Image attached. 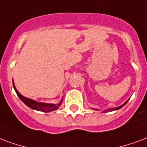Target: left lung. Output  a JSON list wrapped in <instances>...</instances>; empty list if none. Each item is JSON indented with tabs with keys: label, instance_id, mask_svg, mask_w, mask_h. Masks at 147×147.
I'll return each instance as SVG.
<instances>
[{
	"label": "left lung",
	"instance_id": "left-lung-1",
	"mask_svg": "<svg viewBox=\"0 0 147 147\" xmlns=\"http://www.w3.org/2000/svg\"><path fill=\"white\" fill-rule=\"evenodd\" d=\"M128 100H129V98H128V100H127V101L125 102V103H123V104L121 105V106H120V107H115V108H110V109H107V110H103V111H102V112H107V111H113V110H119V109H121V107H124V106H125V104H126V103H127V102H128ZM94 110H98V109H94Z\"/></svg>",
	"mask_w": 147,
	"mask_h": 147
}]
</instances>
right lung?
<instances>
[{"label":"right lung","instance_id":"right-lung-1","mask_svg":"<svg viewBox=\"0 0 147 147\" xmlns=\"http://www.w3.org/2000/svg\"><path fill=\"white\" fill-rule=\"evenodd\" d=\"M12 83H13V88L16 92L17 96H19V98L23 102L27 107H29L31 109L35 110H38V111H41V112H46V113H49L51 111H54V110H57L59 108V107L63 102V98L61 99V101L59 103L54 104V103H46V102H37L35 100H33L31 98H26L25 96H22L20 93L18 92V90L16 89V88L14 84V81L12 80Z\"/></svg>","mask_w":147,"mask_h":147}]
</instances>
